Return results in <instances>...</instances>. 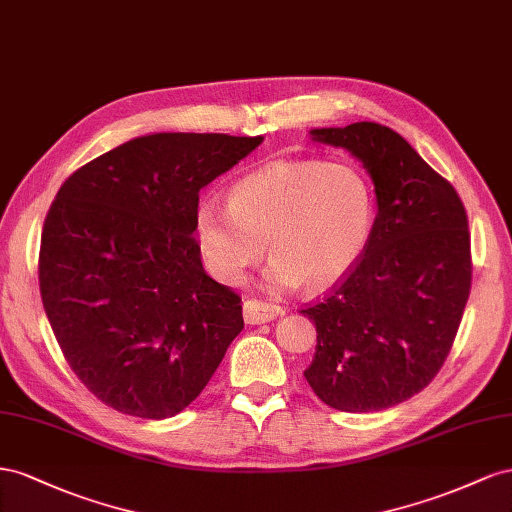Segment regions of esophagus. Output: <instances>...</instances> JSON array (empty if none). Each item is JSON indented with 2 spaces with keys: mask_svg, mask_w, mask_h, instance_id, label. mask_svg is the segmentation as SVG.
<instances>
[{
  "mask_svg": "<svg viewBox=\"0 0 512 512\" xmlns=\"http://www.w3.org/2000/svg\"><path fill=\"white\" fill-rule=\"evenodd\" d=\"M281 309L276 304L264 302V300H244V321L246 324H266V321H272L274 317H279Z\"/></svg>",
  "mask_w": 512,
  "mask_h": 512,
  "instance_id": "34e87169",
  "label": "esophagus"
}]
</instances>
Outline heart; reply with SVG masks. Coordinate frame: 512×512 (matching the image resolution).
Masks as SVG:
<instances>
[{"label": "heart", "instance_id": "obj_1", "mask_svg": "<svg viewBox=\"0 0 512 512\" xmlns=\"http://www.w3.org/2000/svg\"><path fill=\"white\" fill-rule=\"evenodd\" d=\"M377 203L371 182L352 165L281 160L231 186L227 206L201 199L193 229L216 281L240 283L264 255L274 287L324 289L367 251Z\"/></svg>", "mask_w": 512, "mask_h": 512}]
</instances>
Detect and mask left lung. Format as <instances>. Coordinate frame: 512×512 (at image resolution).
<instances>
[{"instance_id": "1", "label": "left lung", "mask_w": 512, "mask_h": 512, "mask_svg": "<svg viewBox=\"0 0 512 512\" xmlns=\"http://www.w3.org/2000/svg\"><path fill=\"white\" fill-rule=\"evenodd\" d=\"M313 139L362 160L377 195L367 251L300 313L317 328L306 382L341 412H379L427 388L455 343L472 289L463 201L392 128L356 122Z\"/></svg>"}]
</instances>
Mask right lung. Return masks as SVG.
<instances>
[{
  "mask_svg": "<svg viewBox=\"0 0 512 512\" xmlns=\"http://www.w3.org/2000/svg\"><path fill=\"white\" fill-rule=\"evenodd\" d=\"M264 137L156 133L77 169L45 218L38 281L70 369L137 418L191 405L244 328L242 298L201 266L199 191Z\"/></svg>",
  "mask_w": 512,
  "mask_h": 512,
  "instance_id": "add662e5",
  "label": "right lung"
}]
</instances>
